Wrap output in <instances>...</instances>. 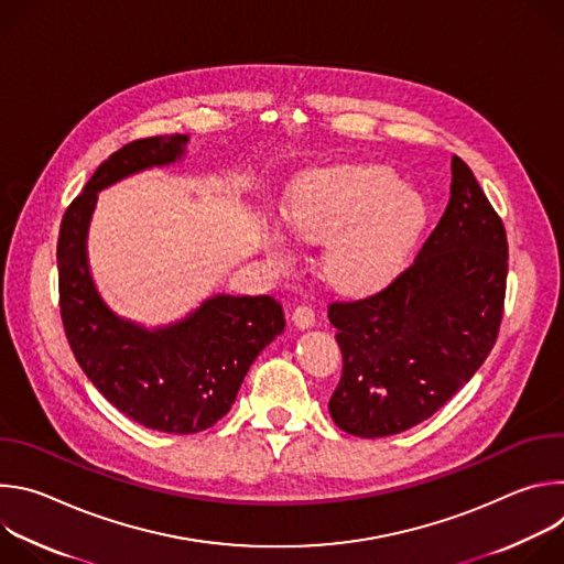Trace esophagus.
<instances>
[{
  "instance_id": "esophagus-1",
  "label": "esophagus",
  "mask_w": 564,
  "mask_h": 564,
  "mask_svg": "<svg viewBox=\"0 0 564 564\" xmlns=\"http://www.w3.org/2000/svg\"><path fill=\"white\" fill-rule=\"evenodd\" d=\"M292 321H294V326H299V328H312L314 326V321H316V316H314V307L312 305H299L294 312H292Z\"/></svg>"
}]
</instances>
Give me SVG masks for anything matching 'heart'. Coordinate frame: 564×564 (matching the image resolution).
<instances>
[{"mask_svg": "<svg viewBox=\"0 0 564 564\" xmlns=\"http://www.w3.org/2000/svg\"><path fill=\"white\" fill-rule=\"evenodd\" d=\"M288 223L310 243H327L326 274L344 290H372L397 274L424 225V200L399 187L383 167H335L301 181ZM265 248L288 257L283 229H270Z\"/></svg>", "mask_w": 564, "mask_h": 564, "instance_id": "b5f03b06", "label": "heart"}]
</instances>
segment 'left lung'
<instances>
[{
    "label": "left lung",
    "instance_id": "1",
    "mask_svg": "<svg viewBox=\"0 0 564 564\" xmlns=\"http://www.w3.org/2000/svg\"><path fill=\"white\" fill-rule=\"evenodd\" d=\"M451 174L446 212L415 261L383 290L328 305L344 357L328 409L350 435L388 437L429 420L496 346L507 231L459 155Z\"/></svg>",
    "mask_w": 564,
    "mask_h": 564
}]
</instances>
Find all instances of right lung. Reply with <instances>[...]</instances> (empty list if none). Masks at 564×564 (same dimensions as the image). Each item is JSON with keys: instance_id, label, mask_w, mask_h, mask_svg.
Wrapping results in <instances>:
<instances>
[{"instance_id": "1", "label": "right lung", "mask_w": 564, "mask_h": 564, "mask_svg": "<svg viewBox=\"0 0 564 564\" xmlns=\"http://www.w3.org/2000/svg\"><path fill=\"white\" fill-rule=\"evenodd\" d=\"M187 135L140 138L96 170L64 212L57 238L59 314L75 361L122 415L144 429L192 435L231 409L259 352L285 328L276 299L216 294L167 328L147 330L100 299L87 261L98 192L183 158Z\"/></svg>"}]
</instances>
